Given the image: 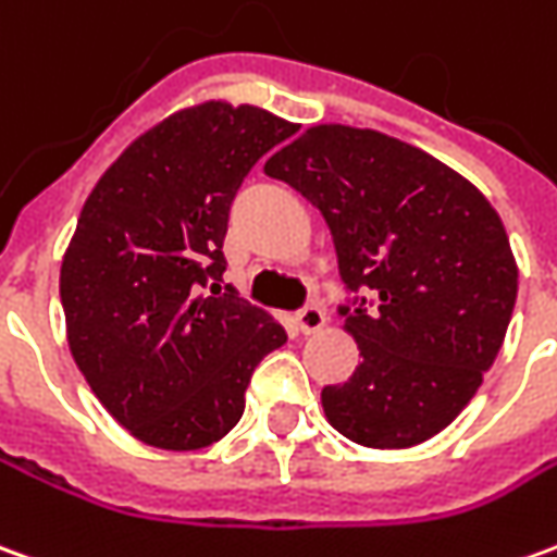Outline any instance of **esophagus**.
I'll list each match as a JSON object with an SVG mask.
<instances>
[{
    "label": "esophagus",
    "instance_id": "obj_1",
    "mask_svg": "<svg viewBox=\"0 0 557 557\" xmlns=\"http://www.w3.org/2000/svg\"><path fill=\"white\" fill-rule=\"evenodd\" d=\"M322 325H325V313H322V307H305V310H298V313H295V329H298L301 334H317Z\"/></svg>",
    "mask_w": 557,
    "mask_h": 557
}]
</instances>
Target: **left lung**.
<instances>
[{"label":"left lung","instance_id":"left-lung-1","mask_svg":"<svg viewBox=\"0 0 557 557\" xmlns=\"http://www.w3.org/2000/svg\"><path fill=\"white\" fill-rule=\"evenodd\" d=\"M332 228L346 289L341 307L361 361L322 388L325 419L371 449L441 434L482 386L519 292L507 228L468 177L376 129L319 123L265 162Z\"/></svg>","mask_w":557,"mask_h":557}]
</instances>
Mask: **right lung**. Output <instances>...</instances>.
Listing matches in <instances>:
<instances>
[{
	"mask_svg": "<svg viewBox=\"0 0 557 557\" xmlns=\"http://www.w3.org/2000/svg\"><path fill=\"white\" fill-rule=\"evenodd\" d=\"M295 123L220 99L165 116L99 177L60 268L65 334L89 388L147 446L193 453L244 413L277 319L220 286L232 198Z\"/></svg>",
	"mask_w": 557,
	"mask_h": 557,
	"instance_id": "add662e5",
	"label": "right lung"
}]
</instances>
